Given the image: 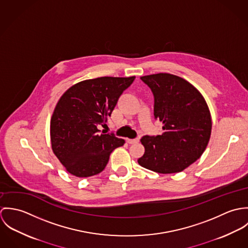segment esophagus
<instances>
[{
    "mask_svg": "<svg viewBox=\"0 0 248 248\" xmlns=\"http://www.w3.org/2000/svg\"><path fill=\"white\" fill-rule=\"evenodd\" d=\"M126 141H127V143H129V144H136V143H138V142L140 141V140H139V139H135V140L127 139Z\"/></svg>",
    "mask_w": 248,
    "mask_h": 248,
    "instance_id": "34e87169",
    "label": "esophagus"
}]
</instances>
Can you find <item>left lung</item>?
<instances>
[{"label":"left lung","instance_id":"obj_1","mask_svg":"<svg viewBox=\"0 0 248 248\" xmlns=\"http://www.w3.org/2000/svg\"><path fill=\"white\" fill-rule=\"evenodd\" d=\"M153 92L154 115L163 124L160 136L143 137L139 164L159 174L178 173L198 160L210 140L212 120L202 94L185 79L170 73L140 77Z\"/></svg>","mask_w":248,"mask_h":248}]
</instances>
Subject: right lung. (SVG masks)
<instances>
[{"mask_svg": "<svg viewBox=\"0 0 248 248\" xmlns=\"http://www.w3.org/2000/svg\"><path fill=\"white\" fill-rule=\"evenodd\" d=\"M136 76L98 77L81 81L60 97L50 119L54 155L72 176L88 177L102 172L110 153L125 140L113 134L99 135L122 93Z\"/></svg>", "mask_w": 248, "mask_h": 248, "instance_id": "add662e5", "label": "right lung"}]
</instances>
